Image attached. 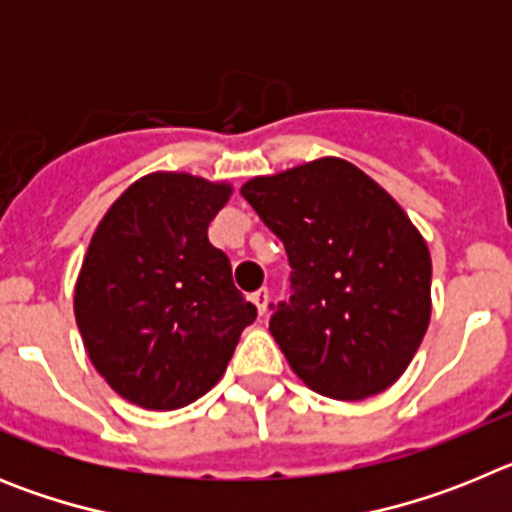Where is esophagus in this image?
Returning <instances> with one entry per match:
<instances>
[{
    "instance_id": "34e87169",
    "label": "esophagus",
    "mask_w": 512,
    "mask_h": 512,
    "mask_svg": "<svg viewBox=\"0 0 512 512\" xmlns=\"http://www.w3.org/2000/svg\"><path fill=\"white\" fill-rule=\"evenodd\" d=\"M251 302L256 307H259V315H264L266 307H269V289H266V287L256 289V292H253V295H251Z\"/></svg>"
}]
</instances>
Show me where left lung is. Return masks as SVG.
Returning <instances> with one entry per match:
<instances>
[{
    "label": "left lung",
    "instance_id": "obj_1",
    "mask_svg": "<svg viewBox=\"0 0 512 512\" xmlns=\"http://www.w3.org/2000/svg\"><path fill=\"white\" fill-rule=\"evenodd\" d=\"M241 194L292 266L269 318L292 372L333 400L395 384L431 320V253L402 207L343 158L256 176Z\"/></svg>",
    "mask_w": 512,
    "mask_h": 512
}]
</instances>
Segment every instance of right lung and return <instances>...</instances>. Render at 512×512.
I'll list each match as a JSON object with an SVG mask.
<instances>
[{
    "label": "right lung",
    "mask_w": 512,
    "mask_h": 512,
    "mask_svg": "<svg viewBox=\"0 0 512 512\" xmlns=\"http://www.w3.org/2000/svg\"><path fill=\"white\" fill-rule=\"evenodd\" d=\"M228 184L151 174L122 192L89 243L74 312L94 369L146 410L184 408L223 377L256 307L207 238Z\"/></svg>",
    "instance_id": "1"
}]
</instances>
